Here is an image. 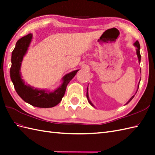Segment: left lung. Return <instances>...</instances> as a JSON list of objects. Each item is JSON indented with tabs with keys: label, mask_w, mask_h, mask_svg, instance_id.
Wrapping results in <instances>:
<instances>
[{
	"label": "left lung",
	"mask_w": 155,
	"mask_h": 155,
	"mask_svg": "<svg viewBox=\"0 0 155 155\" xmlns=\"http://www.w3.org/2000/svg\"><path fill=\"white\" fill-rule=\"evenodd\" d=\"M134 46L136 47L137 48H136V54H137V58H138V60H139V63H140L141 62V54H140V45H139V42L138 41H137L136 42H135L134 44ZM140 73H141V70L140 69ZM139 82H140V81H139ZM139 84H138V85H137V91H136V93H137V90H138V89H139ZM136 93H135V94H136ZM134 96H135V95H133L132 96L130 99H129V101H128L127 103L124 104V105H126V104H127L128 103H130V102L133 99V98L134 97ZM87 100H88V102L89 103V104L91 105V106H93V107H94L95 108V107L94 106V104L92 103V102L91 101V100L89 99V93H88V87H87Z\"/></svg>",
	"instance_id": "obj_1"
}]
</instances>
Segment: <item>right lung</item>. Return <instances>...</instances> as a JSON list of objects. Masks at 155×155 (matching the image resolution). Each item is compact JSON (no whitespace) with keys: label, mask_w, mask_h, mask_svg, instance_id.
Returning a JSON list of instances; mask_svg holds the SVG:
<instances>
[{"label":"right lung","mask_w":155,"mask_h":155,"mask_svg":"<svg viewBox=\"0 0 155 155\" xmlns=\"http://www.w3.org/2000/svg\"><path fill=\"white\" fill-rule=\"evenodd\" d=\"M32 39V33H29L17 41L16 47L12 52V66L10 68L11 80L18 95L25 103L39 108L54 107L62 101L68 84L80 70H74L64 75L61 80V84L53 91L35 88L29 84H27V83L22 79L21 66Z\"/></svg>","instance_id":"add662e5"}]
</instances>
